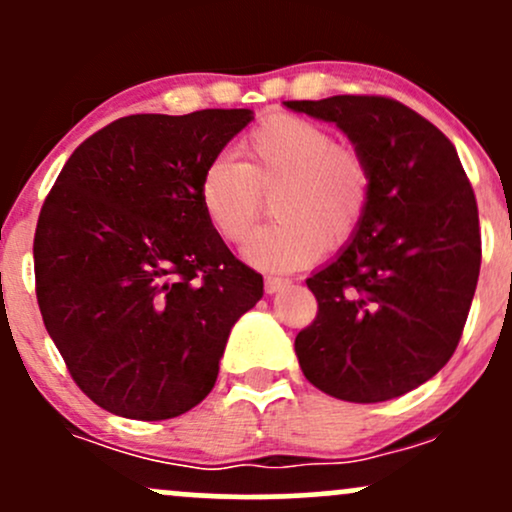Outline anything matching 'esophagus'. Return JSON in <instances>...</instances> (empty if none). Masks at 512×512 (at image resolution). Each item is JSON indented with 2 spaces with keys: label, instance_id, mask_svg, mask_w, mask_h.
I'll return each mask as SVG.
<instances>
[{
  "label": "esophagus",
  "instance_id": "1",
  "mask_svg": "<svg viewBox=\"0 0 512 512\" xmlns=\"http://www.w3.org/2000/svg\"><path fill=\"white\" fill-rule=\"evenodd\" d=\"M291 281L289 279H281V276H264V291L267 293H276L281 289H286Z\"/></svg>",
  "mask_w": 512,
  "mask_h": 512
}]
</instances>
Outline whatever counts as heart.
Segmentation results:
<instances>
[{"instance_id":"1","label":"heart","mask_w":512,"mask_h":512,"mask_svg":"<svg viewBox=\"0 0 512 512\" xmlns=\"http://www.w3.org/2000/svg\"><path fill=\"white\" fill-rule=\"evenodd\" d=\"M240 156H219L199 180V204L216 233L243 243L272 195L276 219L245 245L260 269L291 272L322 248L356 233L370 197V170L358 151L339 146L325 127L296 115H272L245 134Z\"/></svg>"}]
</instances>
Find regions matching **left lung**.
<instances>
[{
    "mask_svg": "<svg viewBox=\"0 0 512 512\" xmlns=\"http://www.w3.org/2000/svg\"><path fill=\"white\" fill-rule=\"evenodd\" d=\"M284 105L334 122L370 170L354 238L305 281L317 315L296 337L298 363L327 395L387 402L431 380L460 342L481 267L474 190L450 139L399 101Z\"/></svg>",
    "mask_w": 512,
    "mask_h": 512,
    "instance_id": "8db88e82",
    "label": "left lung"
}]
</instances>
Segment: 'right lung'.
<instances>
[{
    "label": "right lung",
    "mask_w": 512,
    "mask_h": 512,
    "mask_svg": "<svg viewBox=\"0 0 512 512\" xmlns=\"http://www.w3.org/2000/svg\"><path fill=\"white\" fill-rule=\"evenodd\" d=\"M252 110L129 115L88 137L52 185L33 240L35 296L74 383L105 411L163 421L209 395L262 274L199 204L204 168Z\"/></svg>",
    "instance_id": "1"
}]
</instances>
